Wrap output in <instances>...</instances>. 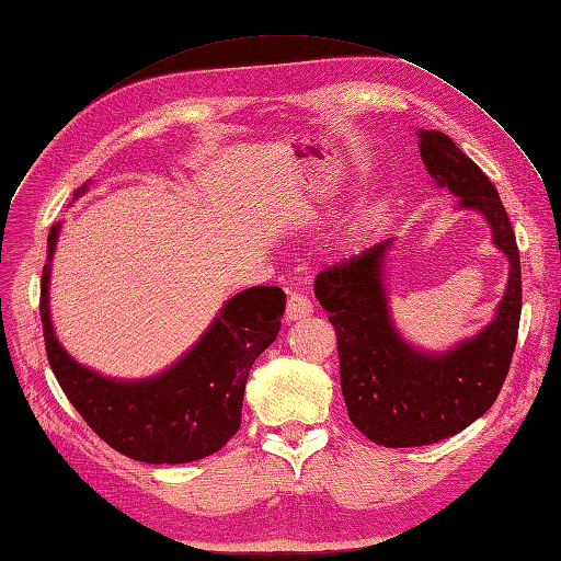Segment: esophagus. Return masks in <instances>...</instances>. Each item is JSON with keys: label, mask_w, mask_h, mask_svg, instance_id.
Masks as SVG:
<instances>
[{"label": "esophagus", "mask_w": 561, "mask_h": 561, "mask_svg": "<svg viewBox=\"0 0 561 561\" xmlns=\"http://www.w3.org/2000/svg\"><path fill=\"white\" fill-rule=\"evenodd\" d=\"M313 311V305L307 296L302 294H290L288 296V302H286V319L288 321H298V319H305V316H309Z\"/></svg>", "instance_id": "34e87169"}]
</instances>
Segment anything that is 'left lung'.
<instances>
[{
    "mask_svg": "<svg viewBox=\"0 0 561 561\" xmlns=\"http://www.w3.org/2000/svg\"><path fill=\"white\" fill-rule=\"evenodd\" d=\"M426 172L479 210L508 259L495 319L447 353H422L397 332L387 309L382 261L392 238L319 273L313 294L336 332L341 394L357 431L382 447H422L468 428L489 410L516 351L523 282L516 233L495 185L445 133L420 130Z\"/></svg>",
    "mask_w": 561,
    "mask_h": 561,
    "instance_id": "8db88e82",
    "label": "left lung"
}]
</instances>
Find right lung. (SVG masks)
<instances>
[{"instance_id":"1","label":"right lung","mask_w":561,"mask_h":561,"mask_svg":"<svg viewBox=\"0 0 561 561\" xmlns=\"http://www.w3.org/2000/svg\"><path fill=\"white\" fill-rule=\"evenodd\" d=\"M87 190L82 185L76 197ZM59 227L47 236L41 275V323L47 362L91 431L112 449L141 462H190L220 451L240 428L242 397L254 359L282 328L279 286H252L233 296L213 325L172 369L146 380H112L72 359L50 321V267Z\"/></svg>"}]
</instances>
